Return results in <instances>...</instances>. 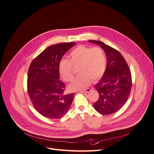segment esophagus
<instances>
[{"label":"esophagus","instance_id":"34e87169","mask_svg":"<svg viewBox=\"0 0 154 154\" xmlns=\"http://www.w3.org/2000/svg\"><path fill=\"white\" fill-rule=\"evenodd\" d=\"M80 92H89V91H91V88H86V89H82V90H80Z\"/></svg>","mask_w":154,"mask_h":154}]
</instances>
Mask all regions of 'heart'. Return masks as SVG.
<instances>
[{
	"instance_id": "heart-1",
	"label": "heart",
	"mask_w": 154,
	"mask_h": 154,
	"mask_svg": "<svg viewBox=\"0 0 154 154\" xmlns=\"http://www.w3.org/2000/svg\"><path fill=\"white\" fill-rule=\"evenodd\" d=\"M106 66V57L104 50L100 47L90 48L78 45L69 56L59 63L58 71L65 82H71L74 78L73 67H78L77 76L69 85L71 91L82 89L103 75Z\"/></svg>"
}]
</instances>
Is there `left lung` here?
<instances>
[{"label": "left lung", "instance_id": "8db88e82", "mask_svg": "<svg viewBox=\"0 0 154 154\" xmlns=\"http://www.w3.org/2000/svg\"><path fill=\"white\" fill-rule=\"evenodd\" d=\"M88 42L100 45L107 60L103 75L95 85L99 98L94 107L101 114H114L122 108L128 98L132 88L131 72L118 51L101 41Z\"/></svg>", "mask_w": 154, "mask_h": 154}]
</instances>
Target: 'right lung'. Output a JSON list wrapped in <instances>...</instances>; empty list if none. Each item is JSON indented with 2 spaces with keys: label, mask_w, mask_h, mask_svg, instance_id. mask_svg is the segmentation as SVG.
<instances>
[{
  "label": "right lung",
  "mask_w": 154,
  "mask_h": 154,
  "mask_svg": "<svg viewBox=\"0 0 154 154\" xmlns=\"http://www.w3.org/2000/svg\"><path fill=\"white\" fill-rule=\"evenodd\" d=\"M76 43L52 45L31 63L27 74V92L35 109L44 117L60 119L67 114L74 93L65 94L66 85L59 80V63Z\"/></svg>",
  "instance_id": "1"
}]
</instances>
